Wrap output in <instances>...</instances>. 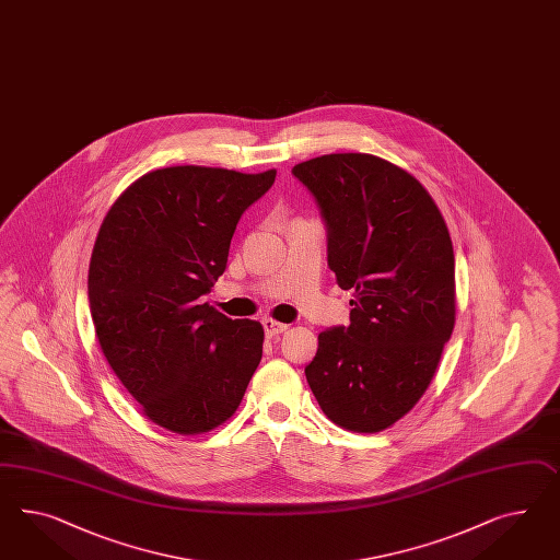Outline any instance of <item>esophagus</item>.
Here are the masks:
<instances>
[{
    "mask_svg": "<svg viewBox=\"0 0 560 560\" xmlns=\"http://www.w3.org/2000/svg\"><path fill=\"white\" fill-rule=\"evenodd\" d=\"M262 328H265V334H267L269 338H275V336H279V334H283L288 330V324L277 322V319L272 318H265L262 319Z\"/></svg>",
    "mask_w": 560,
    "mask_h": 560,
    "instance_id": "1",
    "label": "esophagus"
}]
</instances>
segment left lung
<instances>
[{"label":"left lung","instance_id":"obj_1","mask_svg":"<svg viewBox=\"0 0 560 560\" xmlns=\"http://www.w3.org/2000/svg\"><path fill=\"white\" fill-rule=\"evenodd\" d=\"M291 173L318 201L330 271L354 293L350 326L319 332L305 377L334 423L381 432L420 401L453 334L448 228L422 183L375 154H324Z\"/></svg>","mask_w":560,"mask_h":560}]
</instances>
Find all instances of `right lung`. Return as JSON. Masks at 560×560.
<instances>
[{
	"label": "right lung",
	"instance_id": "right-lung-1",
	"mask_svg": "<svg viewBox=\"0 0 560 560\" xmlns=\"http://www.w3.org/2000/svg\"><path fill=\"white\" fill-rule=\"evenodd\" d=\"M275 175L156 168L114 201L97 232L88 279L95 336L142 413L175 434L232 418L260 363V322L226 318L201 298Z\"/></svg>",
	"mask_w": 560,
	"mask_h": 560
}]
</instances>
